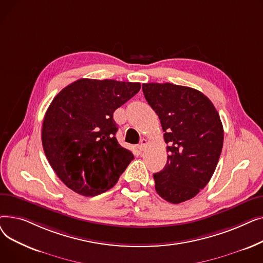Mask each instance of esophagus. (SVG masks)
Instances as JSON below:
<instances>
[{
  "instance_id": "obj_1",
  "label": "esophagus",
  "mask_w": 263,
  "mask_h": 263,
  "mask_svg": "<svg viewBox=\"0 0 263 263\" xmlns=\"http://www.w3.org/2000/svg\"><path fill=\"white\" fill-rule=\"evenodd\" d=\"M147 144H148L147 140H146V139H143V140L141 141V144H140V149H141L142 151H144V150L147 148Z\"/></svg>"
}]
</instances>
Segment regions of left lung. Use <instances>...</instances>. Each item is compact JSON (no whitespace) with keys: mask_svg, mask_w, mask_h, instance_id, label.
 Masks as SVG:
<instances>
[{"mask_svg":"<svg viewBox=\"0 0 263 263\" xmlns=\"http://www.w3.org/2000/svg\"><path fill=\"white\" fill-rule=\"evenodd\" d=\"M143 92L168 145L166 165L154 174L156 191L168 202H183L208 184L216 168L224 142L222 121L208 97L197 89L146 83Z\"/></svg>","mask_w":263,"mask_h":263,"instance_id":"left-lung-1","label":"left lung"}]
</instances>
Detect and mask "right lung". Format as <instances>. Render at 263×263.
Masks as SVG:
<instances>
[{"label": "right lung", "instance_id": "1", "mask_svg": "<svg viewBox=\"0 0 263 263\" xmlns=\"http://www.w3.org/2000/svg\"><path fill=\"white\" fill-rule=\"evenodd\" d=\"M140 89V83L80 79L55 96L41 140L51 167L69 189L96 196L117 183L134 157L116 140L113 113Z\"/></svg>", "mask_w": 263, "mask_h": 263}]
</instances>
